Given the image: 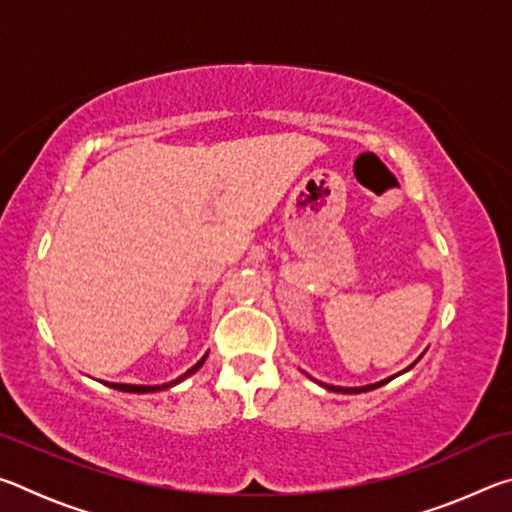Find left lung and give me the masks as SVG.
I'll use <instances>...</instances> for the list:
<instances>
[{
  "mask_svg": "<svg viewBox=\"0 0 512 512\" xmlns=\"http://www.w3.org/2000/svg\"><path fill=\"white\" fill-rule=\"evenodd\" d=\"M415 363H418V361H415ZM415 363H411V366L409 368H406V370H411L413 366H415ZM404 370V372H406ZM400 375H402V372H400ZM393 377H388V379H384V381H377V384H368V386H359V388H343V386H329V384H320V386H325L327 388V391H334V393H368V391H375V388H379V386H384V384H388V381H391Z\"/></svg>",
  "mask_w": 512,
  "mask_h": 512,
  "instance_id": "1",
  "label": "left lung"
}]
</instances>
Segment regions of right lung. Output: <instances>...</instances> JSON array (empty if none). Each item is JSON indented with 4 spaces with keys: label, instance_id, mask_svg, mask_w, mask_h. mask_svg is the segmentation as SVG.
Here are the masks:
<instances>
[{
    "label": "right lung",
    "instance_id": "1",
    "mask_svg": "<svg viewBox=\"0 0 512 512\" xmlns=\"http://www.w3.org/2000/svg\"><path fill=\"white\" fill-rule=\"evenodd\" d=\"M205 359H207V354L205 357L196 363L194 368H189L185 375H180L176 381H169V384H162V386H137V384H110V381H106V386H110V388H115V391H124V393H158V391H164V388H171V386H176V384H180V381H183L185 377H189V375H194V372L203 366L205 363Z\"/></svg>",
    "mask_w": 512,
    "mask_h": 512
}]
</instances>
